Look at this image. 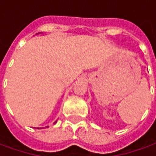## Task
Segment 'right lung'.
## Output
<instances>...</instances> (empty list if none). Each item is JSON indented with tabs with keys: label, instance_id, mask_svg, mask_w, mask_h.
Segmentation results:
<instances>
[{
	"label": "right lung",
	"instance_id": "right-lung-1",
	"mask_svg": "<svg viewBox=\"0 0 156 156\" xmlns=\"http://www.w3.org/2000/svg\"><path fill=\"white\" fill-rule=\"evenodd\" d=\"M56 122H57V121H56ZM56 122H55V123H56Z\"/></svg>",
	"mask_w": 156,
	"mask_h": 156
}]
</instances>
